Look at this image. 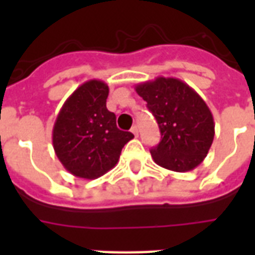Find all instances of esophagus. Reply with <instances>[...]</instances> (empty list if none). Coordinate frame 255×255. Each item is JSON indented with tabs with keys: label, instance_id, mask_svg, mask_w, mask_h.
<instances>
[{
	"label": "esophagus",
	"instance_id": "esophagus-1",
	"mask_svg": "<svg viewBox=\"0 0 255 255\" xmlns=\"http://www.w3.org/2000/svg\"><path fill=\"white\" fill-rule=\"evenodd\" d=\"M131 132L137 137V136H139V128H137V126H133V127L131 128Z\"/></svg>",
	"mask_w": 255,
	"mask_h": 255
}]
</instances>
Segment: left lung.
<instances>
[{
	"label": "left lung",
	"instance_id": "obj_1",
	"mask_svg": "<svg viewBox=\"0 0 255 255\" xmlns=\"http://www.w3.org/2000/svg\"><path fill=\"white\" fill-rule=\"evenodd\" d=\"M147 102L161 132L152 148L155 163L173 172H188L204 161L214 139V120L201 96L177 78L157 77L135 86Z\"/></svg>",
	"mask_w": 255,
	"mask_h": 255
}]
</instances>
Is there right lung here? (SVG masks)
I'll list each match as a JSON object with an SVG mask.
<instances>
[{
	"mask_svg": "<svg viewBox=\"0 0 255 255\" xmlns=\"http://www.w3.org/2000/svg\"><path fill=\"white\" fill-rule=\"evenodd\" d=\"M108 86L91 79L66 99L53 128V147L62 165L77 177L94 180L115 167L133 135L116 127L106 107Z\"/></svg>",
	"mask_w": 255,
	"mask_h": 255,
	"instance_id": "right-lung-1",
	"label": "right lung"
}]
</instances>
